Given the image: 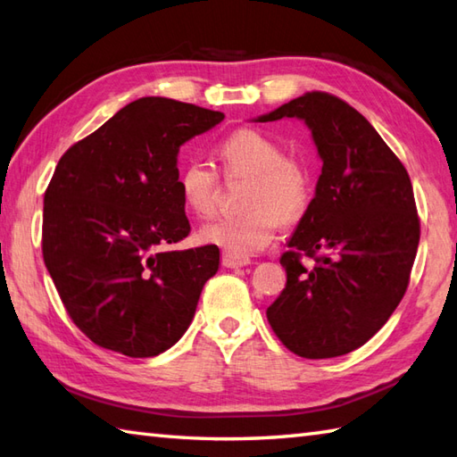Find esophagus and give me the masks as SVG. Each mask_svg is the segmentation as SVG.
<instances>
[{"label":"esophagus","mask_w":457,"mask_h":457,"mask_svg":"<svg viewBox=\"0 0 457 457\" xmlns=\"http://www.w3.org/2000/svg\"><path fill=\"white\" fill-rule=\"evenodd\" d=\"M251 261L247 257H237L234 253H229V251H223L221 253V265L228 267V269H237V267H245L249 265Z\"/></svg>","instance_id":"obj_1"}]
</instances>
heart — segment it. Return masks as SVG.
Masks as SVG:
<instances>
[{
  "label": "heart",
  "instance_id": "obj_1",
  "mask_svg": "<svg viewBox=\"0 0 457 457\" xmlns=\"http://www.w3.org/2000/svg\"><path fill=\"white\" fill-rule=\"evenodd\" d=\"M218 157L228 179L247 177L241 194L245 210L202 226L204 244L223 247L237 257L255 253L270 244L278 223H295L304 216L312 190L308 164L283 154V147L265 133L241 128L218 145ZM179 187L187 208L208 218L218 206L220 177L213 167L190 161L182 167Z\"/></svg>",
  "mask_w": 457,
  "mask_h": 457
}]
</instances>
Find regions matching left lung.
<instances>
[{
    "label": "left lung",
    "mask_w": 457,
    "mask_h": 457,
    "mask_svg": "<svg viewBox=\"0 0 457 457\" xmlns=\"http://www.w3.org/2000/svg\"><path fill=\"white\" fill-rule=\"evenodd\" d=\"M298 118L312 131L322 174L288 251L287 287L267 320L290 352L328 359L371 339L403 300L420 241L404 164L347 102L306 92L257 121ZM315 259L306 270L302 257Z\"/></svg>",
    "instance_id": "8db88e82"
}]
</instances>
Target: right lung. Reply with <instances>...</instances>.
Masks as SVG:
<instances>
[{
	"instance_id": "1",
	"label": "right lung",
	"mask_w": 457,
	"mask_h": 457,
	"mask_svg": "<svg viewBox=\"0 0 457 457\" xmlns=\"http://www.w3.org/2000/svg\"><path fill=\"white\" fill-rule=\"evenodd\" d=\"M221 120L194 104L139 98L58 161L45 192L43 259L96 345L153 357L188 329L220 249H167L190 234L177 159Z\"/></svg>"
}]
</instances>
